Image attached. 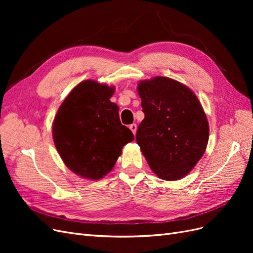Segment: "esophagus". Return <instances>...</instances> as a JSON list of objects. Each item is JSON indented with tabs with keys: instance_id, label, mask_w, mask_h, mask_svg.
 <instances>
[{
	"instance_id": "obj_1",
	"label": "esophagus",
	"mask_w": 253,
	"mask_h": 253,
	"mask_svg": "<svg viewBox=\"0 0 253 253\" xmlns=\"http://www.w3.org/2000/svg\"><path fill=\"white\" fill-rule=\"evenodd\" d=\"M129 128H131V131H132L133 134L135 135V134H136V131H137V126H136V124H132L131 126H129Z\"/></svg>"
}]
</instances>
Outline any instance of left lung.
Returning a JSON list of instances; mask_svg holds the SVG:
<instances>
[{"mask_svg": "<svg viewBox=\"0 0 253 253\" xmlns=\"http://www.w3.org/2000/svg\"><path fill=\"white\" fill-rule=\"evenodd\" d=\"M144 119L136 133L142 154L159 178L177 180L193 169L206 151L209 124L196 95L168 77L138 83Z\"/></svg>", "mask_w": 253, "mask_h": 253, "instance_id": "8db88e82", "label": "left lung"}]
</instances>
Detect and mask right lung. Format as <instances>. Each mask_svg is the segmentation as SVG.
I'll use <instances>...</instances> for the list:
<instances>
[{
  "label": "right lung",
  "mask_w": 253,
  "mask_h": 253,
  "mask_svg": "<svg viewBox=\"0 0 253 253\" xmlns=\"http://www.w3.org/2000/svg\"><path fill=\"white\" fill-rule=\"evenodd\" d=\"M114 86L85 80L75 86L55 116L52 138L66 167L83 178L108 174L127 142L134 140L122 126L119 108L111 102Z\"/></svg>",
  "instance_id": "add662e5"
}]
</instances>
